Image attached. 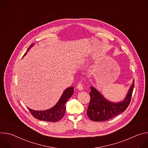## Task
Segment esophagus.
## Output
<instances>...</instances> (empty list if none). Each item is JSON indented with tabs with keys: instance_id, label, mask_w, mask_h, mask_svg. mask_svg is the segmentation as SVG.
I'll return each mask as SVG.
<instances>
[{
	"instance_id": "esophagus-1",
	"label": "esophagus",
	"mask_w": 148,
	"mask_h": 148,
	"mask_svg": "<svg viewBox=\"0 0 148 148\" xmlns=\"http://www.w3.org/2000/svg\"><path fill=\"white\" fill-rule=\"evenodd\" d=\"M77 88L78 90H79V91L82 90H83V84H82L81 82H79V83L77 84Z\"/></svg>"
}]
</instances>
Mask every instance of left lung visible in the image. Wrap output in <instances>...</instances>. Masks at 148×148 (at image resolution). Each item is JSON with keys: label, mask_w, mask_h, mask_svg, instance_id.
Listing matches in <instances>:
<instances>
[{"label": "left lung", "mask_w": 148, "mask_h": 148, "mask_svg": "<svg viewBox=\"0 0 148 148\" xmlns=\"http://www.w3.org/2000/svg\"><path fill=\"white\" fill-rule=\"evenodd\" d=\"M134 80L125 99L119 102H112L107 100L94 87L91 86L90 102L87 111L89 118L93 121H105L123 112L130 103L133 90Z\"/></svg>", "instance_id": "left-lung-1"}]
</instances>
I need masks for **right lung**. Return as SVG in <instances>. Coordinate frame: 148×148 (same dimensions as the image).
<instances>
[{
  "label": "right lung",
  "instance_id": "1",
  "mask_svg": "<svg viewBox=\"0 0 148 148\" xmlns=\"http://www.w3.org/2000/svg\"><path fill=\"white\" fill-rule=\"evenodd\" d=\"M34 46L32 44L28 48L27 52ZM24 54L23 57L26 54ZM74 93V87H70L64 90L57 103L53 107L45 111H36L28 108L32 115L36 119L48 122H57L64 115L66 111V103Z\"/></svg>",
  "mask_w": 148,
  "mask_h": 148
}]
</instances>
